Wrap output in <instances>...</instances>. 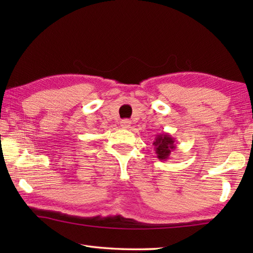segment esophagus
Wrapping results in <instances>:
<instances>
[{
  "mask_svg": "<svg viewBox=\"0 0 253 253\" xmlns=\"http://www.w3.org/2000/svg\"><path fill=\"white\" fill-rule=\"evenodd\" d=\"M130 125H131V123L129 120H123L121 122V126H122V128H124V129H128V128H130Z\"/></svg>",
  "mask_w": 253,
  "mask_h": 253,
  "instance_id": "esophagus-1",
  "label": "esophagus"
}]
</instances>
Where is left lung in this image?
<instances>
[{
  "label": "left lung",
  "mask_w": 253,
  "mask_h": 253,
  "mask_svg": "<svg viewBox=\"0 0 253 253\" xmlns=\"http://www.w3.org/2000/svg\"><path fill=\"white\" fill-rule=\"evenodd\" d=\"M153 146L155 153H157V158L160 161H168L176 149L175 138L171 137L168 132L158 133L154 138Z\"/></svg>",
  "instance_id": "left-lung-1"
}]
</instances>
